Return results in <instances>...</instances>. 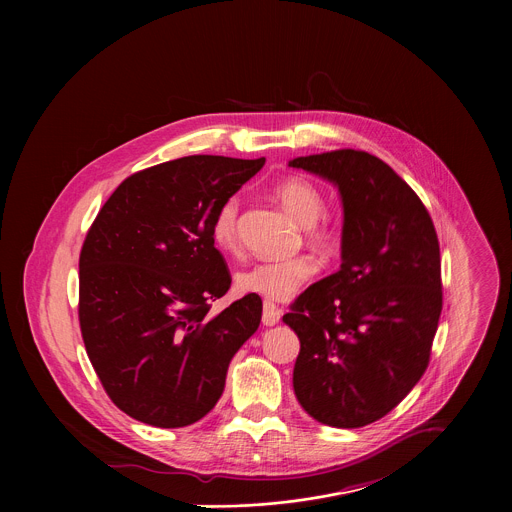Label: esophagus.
<instances>
[{
    "instance_id": "esophagus-1",
    "label": "esophagus",
    "mask_w": 512,
    "mask_h": 512,
    "mask_svg": "<svg viewBox=\"0 0 512 512\" xmlns=\"http://www.w3.org/2000/svg\"><path fill=\"white\" fill-rule=\"evenodd\" d=\"M282 317V311L278 309V305L274 301H264V307H262V323L266 327H272L280 321Z\"/></svg>"
}]
</instances>
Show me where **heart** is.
I'll return each mask as SVG.
<instances>
[{
	"label": "heart",
	"instance_id": "obj_1",
	"mask_svg": "<svg viewBox=\"0 0 512 512\" xmlns=\"http://www.w3.org/2000/svg\"><path fill=\"white\" fill-rule=\"evenodd\" d=\"M280 203L293 219L309 226V238L329 248L337 240V230L329 222H321L325 213V197L321 189L303 177H290L274 189ZM240 203L236 197L224 199L213 217V240L222 252H232L238 244ZM317 272L311 256H295L284 260H260L236 274V288L268 299H286L303 288Z\"/></svg>",
	"mask_w": 512,
	"mask_h": 512
}]
</instances>
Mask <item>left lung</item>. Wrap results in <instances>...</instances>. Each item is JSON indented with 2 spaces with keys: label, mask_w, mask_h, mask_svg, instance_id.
Listing matches in <instances>:
<instances>
[{
  "label": "left lung",
  "mask_w": 512,
  "mask_h": 512,
  "mask_svg": "<svg viewBox=\"0 0 512 512\" xmlns=\"http://www.w3.org/2000/svg\"><path fill=\"white\" fill-rule=\"evenodd\" d=\"M290 165L333 181L345 213L341 270L284 315L299 337L293 392L317 422L363 428L396 408L430 365L443 299L438 234L414 189L366 151Z\"/></svg>",
  "instance_id": "8db88e82"
}]
</instances>
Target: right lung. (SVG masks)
<instances>
[{
    "label": "right lung",
    "mask_w": 512,
    "mask_h": 512,
    "mask_svg": "<svg viewBox=\"0 0 512 512\" xmlns=\"http://www.w3.org/2000/svg\"><path fill=\"white\" fill-rule=\"evenodd\" d=\"M264 163L189 155L147 167L120 183L86 232L82 341L110 400L138 422L183 428L207 416L260 325L254 293L209 315L232 282L211 226Z\"/></svg>",
    "instance_id": "obj_1"
}]
</instances>
